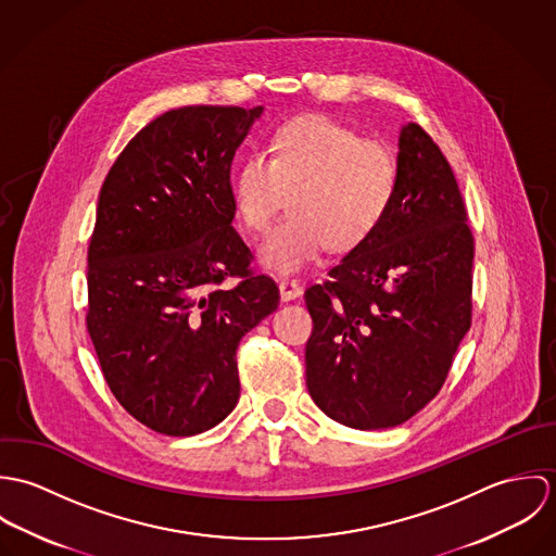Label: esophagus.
Returning <instances> with one entry per match:
<instances>
[{
	"instance_id": "esophagus-1",
	"label": "esophagus",
	"mask_w": 556,
	"mask_h": 556,
	"mask_svg": "<svg viewBox=\"0 0 556 556\" xmlns=\"http://www.w3.org/2000/svg\"><path fill=\"white\" fill-rule=\"evenodd\" d=\"M278 289H280V298L285 302H293V300H298L302 295V287L295 280H280Z\"/></svg>"
}]
</instances>
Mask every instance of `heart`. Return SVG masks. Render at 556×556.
Here are the masks:
<instances>
[{"label": "heart", "mask_w": 556, "mask_h": 556, "mask_svg": "<svg viewBox=\"0 0 556 556\" xmlns=\"http://www.w3.org/2000/svg\"><path fill=\"white\" fill-rule=\"evenodd\" d=\"M392 150L331 117L304 115L276 128L269 156L248 154L233 179L243 225L263 233L285 190L293 188L285 218L258 248V263L280 276L295 274L331 250L359 245L386 218L396 194Z\"/></svg>", "instance_id": "obj_1"}]
</instances>
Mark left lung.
<instances>
[{
  "label": "left lung",
  "instance_id": "8db88e82",
  "mask_svg": "<svg viewBox=\"0 0 556 556\" xmlns=\"http://www.w3.org/2000/svg\"><path fill=\"white\" fill-rule=\"evenodd\" d=\"M396 164L381 225L306 291L308 392L357 430L419 413L471 327L473 236L452 166L413 122L400 128Z\"/></svg>",
  "mask_w": 556,
  "mask_h": 556
}]
</instances>
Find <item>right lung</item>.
Returning a JSON list of instances; mask_svg holds the SVG:
<instances>
[{
	"instance_id": "1",
	"label": "right lung",
	"mask_w": 556,
	"mask_h": 556,
	"mask_svg": "<svg viewBox=\"0 0 556 556\" xmlns=\"http://www.w3.org/2000/svg\"><path fill=\"white\" fill-rule=\"evenodd\" d=\"M263 106H184L111 166L87 250V331L119 404L166 437L238 404L239 340L280 302L233 229L231 164ZM242 282L224 287L227 277Z\"/></svg>"
}]
</instances>
